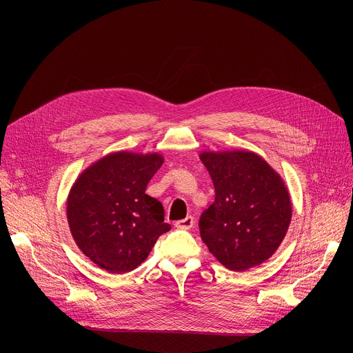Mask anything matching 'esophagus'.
Instances as JSON below:
<instances>
[{"instance_id":"obj_1","label":"esophagus","mask_w":353,"mask_h":353,"mask_svg":"<svg viewBox=\"0 0 353 353\" xmlns=\"http://www.w3.org/2000/svg\"><path fill=\"white\" fill-rule=\"evenodd\" d=\"M177 226H179V228H183V229L192 228V226H193V217H192V216H188V217H184L183 220H179V221H177Z\"/></svg>"}]
</instances>
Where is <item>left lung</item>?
Listing matches in <instances>:
<instances>
[{"label": "left lung", "instance_id": "obj_1", "mask_svg": "<svg viewBox=\"0 0 353 353\" xmlns=\"http://www.w3.org/2000/svg\"><path fill=\"white\" fill-rule=\"evenodd\" d=\"M164 161L160 153L114 152L84 169L67 197V221L74 242L99 268L127 273L150 254L172 228L161 203L145 194Z\"/></svg>", "mask_w": 353, "mask_h": 353}]
</instances>
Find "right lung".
<instances>
[{"instance_id": "add662e5", "label": "right lung", "mask_w": 353, "mask_h": 353, "mask_svg": "<svg viewBox=\"0 0 353 353\" xmlns=\"http://www.w3.org/2000/svg\"><path fill=\"white\" fill-rule=\"evenodd\" d=\"M200 160L214 184V203L201 214L200 236L225 268L257 266L283 242L292 200L281 174L248 150H205Z\"/></svg>"}]
</instances>
